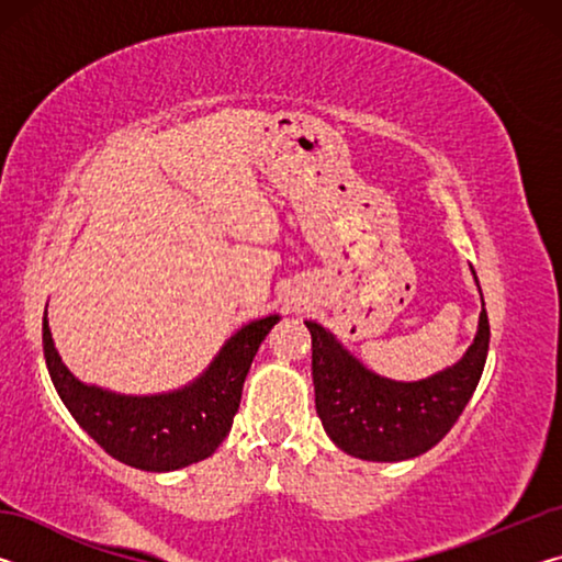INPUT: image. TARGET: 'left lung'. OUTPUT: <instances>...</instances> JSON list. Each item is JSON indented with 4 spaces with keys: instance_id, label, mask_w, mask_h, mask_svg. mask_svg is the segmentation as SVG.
Masks as SVG:
<instances>
[{
    "instance_id": "8db88e82",
    "label": "left lung",
    "mask_w": 562,
    "mask_h": 562,
    "mask_svg": "<svg viewBox=\"0 0 562 562\" xmlns=\"http://www.w3.org/2000/svg\"><path fill=\"white\" fill-rule=\"evenodd\" d=\"M473 282L479 288L475 272ZM304 325L312 335V382L322 426L337 449L379 463L416 459L451 431L479 386L491 337L483 307L471 347L456 364L418 382H396L361 364L315 319Z\"/></svg>"
}]
</instances>
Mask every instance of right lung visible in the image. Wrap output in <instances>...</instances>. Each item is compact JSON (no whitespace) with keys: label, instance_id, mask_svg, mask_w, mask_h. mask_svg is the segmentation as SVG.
I'll return each instance as SVG.
<instances>
[{"label":"right lung","instance_id":"add662e5","mask_svg":"<svg viewBox=\"0 0 562 562\" xmlns=\"http://www.w3.org/2000/svg\"><path fill=\"white\" fill-rule=\"evenodd\" d=\"M278 322L280 315L247 322L201 376L160 394H119L74 376L54 347L46 312L44 359L64 406L103 451L133 469L166 473L207 459L225 441L252 359Z\"/></svg>","mask_w":562,"mask_h":562}]
</instances>
